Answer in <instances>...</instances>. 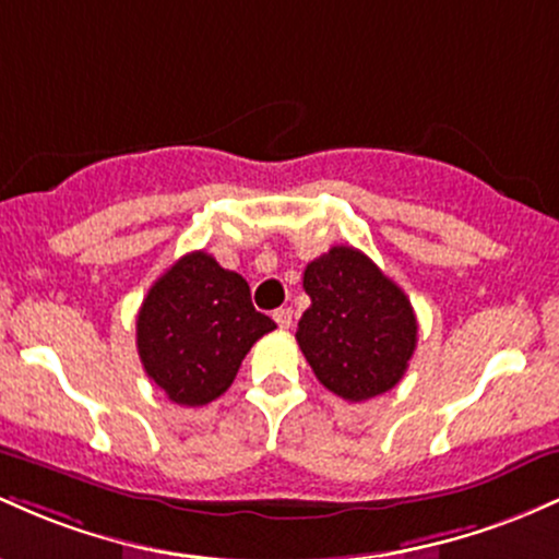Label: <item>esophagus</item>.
<instances>
[{"mask_svg": "<svg viewBox=\"0 0 559 559\" xmlns=\"http://www.w3.org/2000/svg\"><path fill=\"white\" fill-rule=\"evenodd\" d=\"M273 320L281 325V329H292L294 310H292V307H281V310L273 312Z\"/></svg>", "mask_w": 559, "mask_h": 559, "instance_id": "1", "label": "esophagus"}]
</instances>
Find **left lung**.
<instances>
[{
    "label": "left lung",
    "instance_id": "obj_1",
    "mask_svg": "<svg viewBox=\"0 0 559 559\" xmlns=\"http://www.w3.org/2000/svg\"><path fill=\"white\" fill-rule=\"evenodd\" d=\"M312 305L297 344L312 373L346 402L386 394L402 381L418 344L407 294L355 247H331L305 267Z\"/></svg>",
    "mask_w": 559,
    "mask_h": 559
}]
</instances>
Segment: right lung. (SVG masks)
I'll use <instances>...</instances> for the list:
<instances>
[{
  "mask_svg": "<svg viewBox=\"0 0 559 559\" xmlns=\"http://www.w3.org/2000/svg\"><path fill=\"white\" fill-rule=\"evenodd\" d=\"M275 329L249 284L207 252H189L155 281L136 318L146 376L183 407H202L234 383L258 338Z\"/></svg>",
  "mask_w": 559,
  "mask_h": 559,
  "instance_id": "right-lung-1",
  "label": "right lung"
}]
</instances>
